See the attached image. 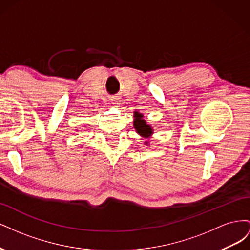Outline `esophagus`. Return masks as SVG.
Returning <instances> with one entry per match:
<instances>
[{
    "label": "esophagus",
    "instance_id": "obj_1",
    "mask_svg": "<svg viewBox=\"0 0 250 250\" xmlns=\"http://www.w3.org/2000/svg\"><path fill=\"white\" fill-rule=\"evenodd\" d=\"M112 104H119L118 99H112Z\"/></svg>",
    "mask_w": 250,
    "mask_h": 250
}]
</instances>
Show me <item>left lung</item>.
Returning <instances> with one entry per match:
<instances>
[{"label":"left lung","mask_w":250,"mask_h":250,"mask_svg":"<svg viewBox=\"0 0 250 250\" xmlns=\"http://www.w3.org/2000/svg\"><path fill=\"white\" fill-rule=\"evenodd\" d=\"M135 120L133 122L134 128L137 129V131L143 135V137H148L151 133H152V129H151V127L149 125L146 124V121L145 120H142V115H139V113H135L134 115Z\"/></svg>","instance_id":"left-lung-1"}]
</instances>
